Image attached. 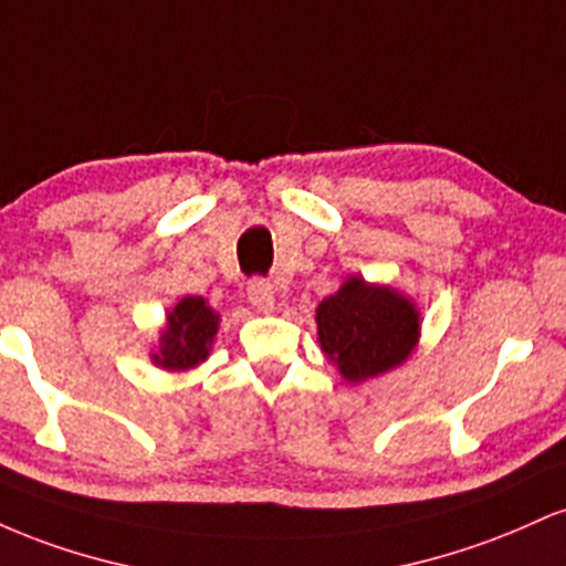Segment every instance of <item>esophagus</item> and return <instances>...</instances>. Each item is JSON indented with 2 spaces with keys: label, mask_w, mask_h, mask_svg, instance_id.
Here are the masks:
<instances>
[{
  "label": "esophagus",
  "mask_w": 566,
  "mask_h": 566,
  "mask_svg": "<svg viewBox=\"0 0 566 566\" xmlns=\"http://www.w3.org/2000/svg\"><path fill=\"white\" fill-rule=\"evenodd\" d=\"M247 297H250V303L255 305L258 311H263V314H271L276 305L274 284L265 282V279H252L250 287H247Z\"/></svg>",
  "instance_id": "esophagus-1"
}]
</instances>
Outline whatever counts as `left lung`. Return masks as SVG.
<instances>
[{
  "label": "left lung",
  "instance_id": "1",
  "mask_svg": "<svg viewBox=\"0 0 566 566\" xmlns=\"http://www.w3.org/2000/svg\"><path fill=\"white\" fill-rule=\"evenodd\" d=\"M316 335L343 380L359 386L412 356L420 343V308L391 284L350 274L316 305Z\"/></svg>",
  "mask_w": 566,
  "mask_h": 566
}]
</instances>
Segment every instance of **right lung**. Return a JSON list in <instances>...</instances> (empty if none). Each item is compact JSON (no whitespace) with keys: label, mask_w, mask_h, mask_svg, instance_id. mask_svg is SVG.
Instances as JSON below:
<instances>
[{"label":"right lung","mask_w":566,"mask_h":566,"mask_svg":"<svg viewBox=\"0 0 566 566\" xmlns=\"http://www.w3.org/2000/svg\"><path fill=\"white\" fill-rule=\"evenodd\" d=\"M220 327V314L201 295H186L165 314L157 346L148 359L167 373H188L210 359Z\"/></svg>","instance_id":"obj_1"}]
</instances>
